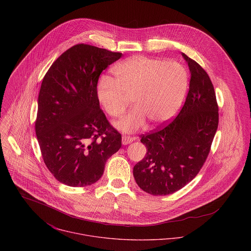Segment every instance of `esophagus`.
I'll return each mask as SVG.
<instances>
[{
    "label": "esophagus",
    "mask_w": 251,
    "mask_h": 251,
    "mask_svg": "<svg viewBox=\"0 0 251 251\" xmlns=\"http://www.w3.org/2000/svg\"><path fill=\"white\" fill-rule=\"evenodd\" d=\"M133 140H134V138L131 137V136H128V135H123V137H122V143H123V145L132 143Z\"/></svg>",
    "instance_id": "34e87169"
}]
</instances>
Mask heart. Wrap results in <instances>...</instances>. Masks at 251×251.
Here are the masks:
<instances>
[{"instance_id":"b5f03b06","label":"heart","mask_w":251,"mask_h":251,"mask_svg":"<svg viewBox=\"0 0 251 251\" xmlns=\"http://www.w3.org/2000/svg\"><path fill=\"white\" fill-rule=\"evenodd\" d=\"M114 79L103 77L97 90L100 104L111 118L123 115L132 100L134 108L116 126L134 132L146 125H162L178 112L188 85V74L177 62L132 57L113 68Z\"/></svg>"}]
</instances>
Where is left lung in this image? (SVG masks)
I'll return each mask as SVG.
<instances>
[{
    "instance_id": "1",
    "label": "left lung",
    "mask_w": 251,
    "mask_h": 251,
    "mask_svg": "<svg viewBox=\"0 0 251 251\" xmlns=\"http://www.w3.org/2000/svg\"><path fill=\"white\" fill-rule=\"evenodd\" d=\"M181 55L190 72L185 102L171 123L141 135L147 153L133 167L139 187L156 196L172 194L195 178L208 157L218 126L215 89L208 73Z\"/></svg>"
}]
</instances>
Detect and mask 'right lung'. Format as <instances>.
<instances>
[{
  "label": "right lung",
  "instance_id": "obj_1",
  "mask_svg": "<svg viewBox=\"0 0 251 251\" xmlns=\"http://www.w3.org/2000/svg\"><path fill=\"white\" fill-rule=\"evenodd\" d=\"M121 57L119 52L76 44L52 64L42 80L36 138L46 167L62 183H95L122 146V135L109 124L97 98L100 73Z\"/></svg>",
  "mask_w": 251,
  "mask_h": 251
}]
</instances>
